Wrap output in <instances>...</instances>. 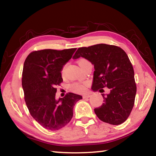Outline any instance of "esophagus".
<instances>
[{
    "label": "esophagus",
    "mask_w": 156,
    "mask_h": 156,
    "mask_svg": "<svg viewBox=\"0 0 156 156\" xmlns=\"http://www.w3.org/2000/svg\"><path fill=\"white\" fill-rule=\"evenodd\" d=\"M91 96L89 94H85V95H84V96H83V98H89V97H90Z\"/></svg>",
    "instance_id": "34e87169"
}]
</instances>
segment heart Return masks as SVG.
Segmentation results:
<instances>
[{"mask_svg":"<svg viewBox=\"0 0 156 156\" xmlns=\"http://www.w3.org/2000/svg\"><path fill=\"white\" fill-rule=\"evenodd\" d=\"M89 62L87 60L84 59V58H81L78 61V63L80 67H81L82 65H83L84 62ZM65 67L66 66H63V67L62 68L61 70V75L62 77H64L65 76ZM87 83H84V82H83V83H73L72 84H69V89L70 91H72L74 93H83L86 91L87 89Z\"/></svg>","mask_w":156,"mask_h":156,"instance_id":"obj_1","label":"heart"}]
</instances>
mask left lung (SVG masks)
<instances>
[{
    "instance_id": "8db88e82",
    "label": "left lung",
    "mask_w": 156,
    "mask_h": 156,
    "mask_svg": "<svg viewBox=\"0 0 156 156\" xmlns=\"http://www.w3.org/2000/svg\"><path fill=\"white\" fill-rule=\"evenodd\" d=\"M80 57L94 65L92 90L102 92L110 89V93L102 94L104 103L94 109L100 120L118 125L127 119L133 109L136 94V84L133 66L127 54L120 47L98 44L78 48L73 58Z\"/></svg>"
}]
</instances>
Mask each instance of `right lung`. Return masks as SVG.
<instances>
[{
    "label": "right lung",
    "instance_id": "right-lung-1",
    "mask_svg": "<svg viewBox=\"0 0 156 156\" xmlns=\"http://www.w3.org/2000/svg\"><path fill=\"white\" fill-rule=\"evenodd\" d=\"M76 48L42 49L26 58L22 73V86L26 105L31 115L43 128L59 130L70 122L73 108L82 96L67 93L55 99L56 86L63 81L61 70Z\"/></svg>",
    "mask_w": 156,
    "mask_h": 156
}]
</instances>
